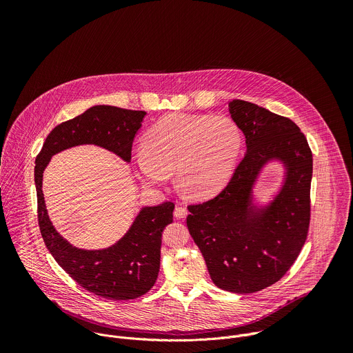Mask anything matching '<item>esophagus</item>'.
<instances>
[{"instance_id":"34e87169","label":"esophagus","mask_w":353,"mask_h":353,"mask_svg":"<svg viewBox=\"0 0 353 353\" xmlns=\"http://www.w3.org/2000/svg\"><path fill=\"white\" fill-rule=\"evenodd\" d=\"M174 216H176L177 219L185 218V216H187V208H185V207H181V205L176 207V210H174Z\"/></svg>"}]
</instances>
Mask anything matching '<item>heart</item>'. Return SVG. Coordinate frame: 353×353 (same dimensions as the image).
Segmentation results:
<instances>
[{"label":"heart","instance_id":"b5f03b06","mask_svg":"<svg viewBox=\"0 0 353 353\" xmlns=\"http://www.w3.org/2000/svg\"><path fill=\"white\" fill-rule=\"evenodd\" d=\"M243 143L240 127L228 116L169 114L145 134L137 173L146 185H161L174 170L184 194L208 199L228 184Z\"/></svg>","mask_w":353,"mask_h":353}]
</instances>
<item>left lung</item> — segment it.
<instances>
[{
  "label": "left lung",
  "instance_id": "1",
  "mask_svg": "<svg viewBox=\"0 0 353 353\" xmlns=\"http://www.w3.org/2000/svg\"><path fill=\"white\" fill-rule=\"evenodd\" d=\"M229 113L245 137L247 152L216 196L188 205L187 228L214 283L245 294L278 282L300 254L310 225L313 155L290 119L239 99L229 103ZM275 159L285 166L284 185L259 209L252 187Z\"/></svg>",
  "mask_w": 353,
  "mask_h": 353
}]
</instances>
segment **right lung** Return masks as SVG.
Returning a JSON list of instances; mask_svg holds the SVG:
<instances>
[{"mask_svg": "<svg viewBox=\"0 0 353 353\" xmlns=\"http://www.w3.org/2000/svg\"><path fill=\"white\" fill-rule=\"evenodd\" d=\"M145 114L142 110L93 106L59 124L47 135L36 158L37 219L47 250L75 282L109 300L137 299L155 285L161 267L162 232L173 222L174 204L166 201L157 207H143L116 244L103 250H82L70 244L50 221L41 191L43 172L53 155L85 143L102 146L130 162L132 141Z\"/></svg>", "mask_w": 353, "mask_h": 353, "instance_id": "obj_1", "label": "right lung"}]
</instances>
